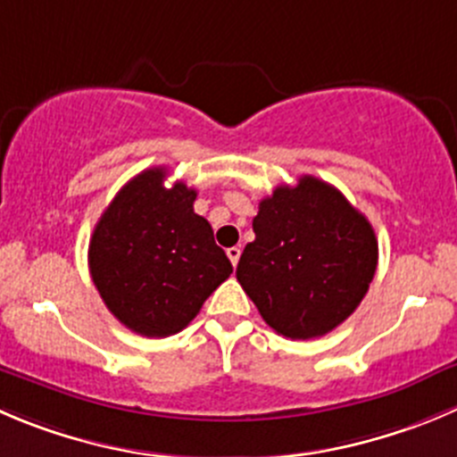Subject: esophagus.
<instances>
[{"label": "esophagus", "mask_w": 457, "mask_h": 457, "mask_svg": "<svg viewBox=\"0 0 457 457\" xmlns=\"http://www.w3.org/2000/svg\"><path fill=\"white\" fill-rule=\"evenodd\" d=\"M240 246H231V249H226V255H228V260H231V264L233 267H236L237 264V260H240Z\"/></svg>", "instance_id": "34e87169"}]
</instances>
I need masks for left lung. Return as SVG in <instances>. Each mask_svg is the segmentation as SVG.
<instances>
[{"label": "left lung", "instance_id": "obj_1", "mask_svg": "<svg viewBox=\"0 0 457 457\" xmlns=\"http://www.w3.org/2000/svg\"><path fill=\"white\" fill-rule=\"evenodd\" d=\"M237 282L287 338L332 332L359 307L377 271L375 231L334 186L301 177L278 186L253 217Z\"/></svg>", "mask_w": 457, "mask_h": 457}]
</instances>
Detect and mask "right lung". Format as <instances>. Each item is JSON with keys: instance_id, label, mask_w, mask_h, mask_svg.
<instances>
[{"instance_id": "obj_1", "label": "right lung", "mask_w": 457, "mask_h": 457, "mask_svg": "<svg viewBox=\"0 0 457 457\" xmlns=\"http://www.w3.org/2000/svg\"><path fill=\"white\" fill-rule=\"evenodd\" d=\"M166 168L129 179L89 242V273L107 310L132 332H181L233 273L212 228L193 208L197 190L163 186Z\"/></svg>"}]
</instances>
